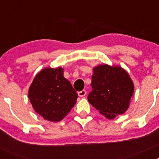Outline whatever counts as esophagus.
Segmentation results:
<instances>
[{"instance_id": "1", "label": "esophagus", "mask_w": 159, "mask_h": 159, "mask_svg": "<svg viewBox=\"0 0 159 159\" xmlns=\"http://www.w3.org/2000/svg\"><path fill=\"white\" fill-rule=\"evenodd\" d=\"M86 94H87V91L85 90H82V91H78V94L79 97H84L86 95Z\"/></svg>"}]
</instances>
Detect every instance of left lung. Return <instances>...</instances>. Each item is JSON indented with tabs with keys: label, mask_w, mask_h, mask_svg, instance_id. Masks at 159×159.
Instances as JSON below:
<instances>
[{
	"label": "left lung",
	"mask_w": 159,
	"mask_h": 159,
	"mask_svg": "<svg viewBox=\"0 0 159 159\" xmlns=\"http://www.w3.org/2000/svg\"><path fill=\"white\" fill-rule=\"evenodd\" d=\"M91 91L88 101L108 119L127 111L134 93V84L125 70L104 64L93 69Z\"/></svg>",
	"instance_id": "left-lung-1"
}]
</instances>
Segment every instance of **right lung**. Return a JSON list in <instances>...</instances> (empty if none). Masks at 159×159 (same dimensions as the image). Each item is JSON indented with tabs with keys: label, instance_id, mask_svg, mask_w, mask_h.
Segmentation results:
<instances>
[{
	"label": "right lung",
	"instance_id": "obj_1",
	"mask_svg": "<svg viewBox=\"0 0 159 159\" xmlns=\"http://www.w3.org/2000/svg\"><path fill=\"white\" fill-rule=\"evenodd\" d=\"M28 98L35 111L44 119L57 122L75 106L78 94L64 77L63 68H46L34 78Z\"/></svg>",
	"mask_w": 159,
	"mask_h": 159
}]
</instances>
